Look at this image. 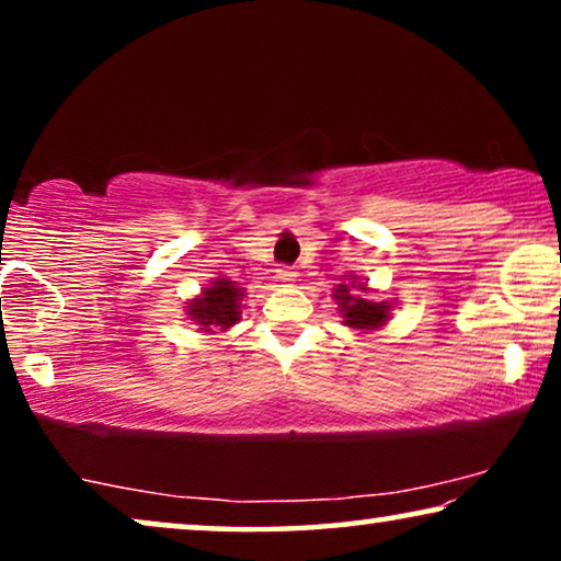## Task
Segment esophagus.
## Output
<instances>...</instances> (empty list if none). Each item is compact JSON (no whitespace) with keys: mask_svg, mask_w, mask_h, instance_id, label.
Segmentation results:
<instances>
[{"mask_svg":"<svg viewBox=\"0 0 561 561\" xmlns=\"http://www.w3.org/2000/svg\"><path fill=\"white\" fill-rule=\"evenodd\" d=\"M278 280H283V283L296 280V271H294V267H278Z\"/></svg>","mask_w":561,"mask_h":561,"instance_id":"esophagus-1","label":"esophagus"}]
</instances>
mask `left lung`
<instances>
[{"label": "left lung", "instance_id": "8db88e82", "mask_svg": "<svg viewBox=\"0 0 561 561\" xmlns=\"http://www.w3.org/2000/svg\"><path fill=\"white\" fill-rule=\"evenodd\" d=\"M365 283L357 278H350V283H340L334 288V301L340 304L342 324L350 329H378L388 321L390 317V304L388 301H367Z\"/></svg>", "mask_w": 561, "mask_h": 561}]
</instances>
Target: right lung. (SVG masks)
<instances>
[{"label":"right lung","mask_w":561,"mask_h":561,"mask_svg":"<svg viewBox=\"0 0 561 561\" xmlns=\"http://www.w3.org/2000/svg\"><path fill=\"white\" fill-rule=\"evenodd\" d=\"M244 288H237L234 280L217 278L202 296L191 298L186 306L188 319L202 327V332H227L240 321Z\"/></svg>","instance_id":"1"}]
</instances>
